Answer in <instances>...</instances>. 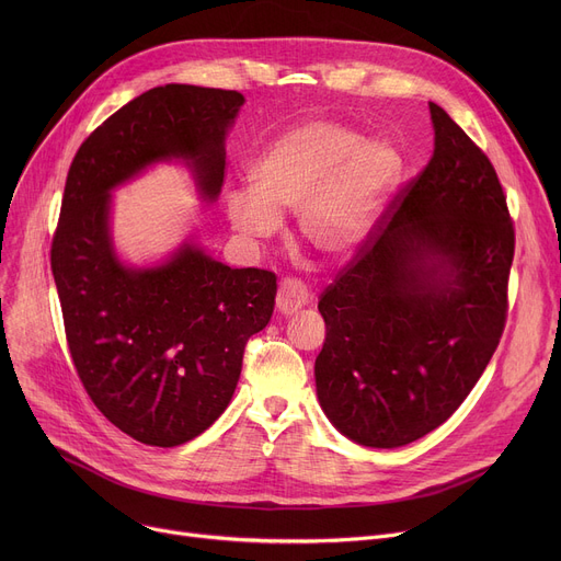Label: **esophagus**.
I'll return each mask as SVG.
<instances>
[{"mask_svg": "<svg viewBox=\"0 0 561 561\" xmlns=\"http://www.w3.org/2000/svg\"><path fill=\"white\" fill-rule=\"evenodd\" d=\"M311 302V293L307 290V286L298 279L286 277L279 284V293H277V311L282 316H290L296 313L298 309H302L305 305Z\"/></svg>", "mask_w": 561, "mask_h": 561, "instance_id": "obj_1", "label": "esophagus"}]
</instances>
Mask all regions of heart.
<instances>
[{"mask_svg": "<svg viewBox=\"0 0 561 561\" xmlns=\"http://www.w3.org/2000/svg\"><path fill=\"white\" fill-rule=\"evenodd\" d=\"M402 159L385 140L309 121L273 140L252 168V186L227 193L231 227L271 239L284 214H298V239L325 263L355 256L400 180Z\"/></svg>", "mask_w": 561, "mask_h": 561, "instance_id": "heart-1", "label": "heart"}]
</instances>
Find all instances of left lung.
Here are the masks:
<instances>
[{
	"mask_svg": "<svg viewBox=\"0 0 561 561\" xmlns=\"http://www.w3.org/2000/svg\"><path fill=\"white\" fill-rule=\"evenodd\" d=\"M434 154L318 311L316 393L332 425L400 448L446 423L478 385L507 320L514 225L480 147L430 102Z\"/></svg>",
	"mask_w": 561,
	"mask_h": 561,
	"instance_id": "8db88e82",
	"label": "left lung"
}]
</instances>
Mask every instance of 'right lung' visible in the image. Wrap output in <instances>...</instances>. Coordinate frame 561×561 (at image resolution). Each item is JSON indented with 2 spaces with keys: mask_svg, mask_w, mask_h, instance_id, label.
Returning <instances> with one entry per match:
<instances>
[{
  "mask_svg": "<svg viewBox=\"0 0 561 561\" xmlns=\"http://www.w3.org/2000/svg\"><path fill=\"white\" fill-rule=\"evenodd\" d=\"M243 102L220 88H152L88 136L68 172L51 241L68 347L95 407L145 446H182L227 409L245 343L273 316L277 277L229 268L193 239L152 268L125 265L111 239V191L182 159L214 202Z\"/></svg>",
  "mask_w": 561,
  "mask_h": 561,
  "instance_id": "1",
  "label": "right lung"
}]
</instances>
